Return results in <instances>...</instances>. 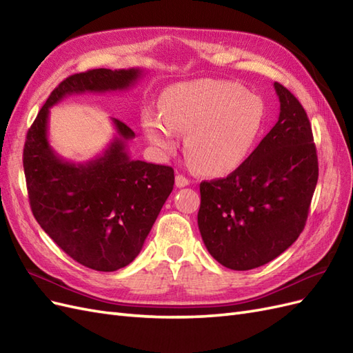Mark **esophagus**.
Returning <instances> with one entry per match:
<instances>
[{"label":"esophagus","instance_id":"obj_1","mask_svg":"<svg viewBox=\"0 0 353 353\" xmlns=\"http://www.w3.org/2000/svg\"><path fill=\"white\" fill-rule=\"evenodd\" d=\"M188 184H190V181H188L184 175H179V174H178V175L175 176V185H176V187H179V188H181V187H187Z\"/></svg>","mask_w":353,"mask_h":353}]
</instances>
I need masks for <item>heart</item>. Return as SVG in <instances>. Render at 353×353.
<instances>
[{"instance_id":"heart-1","label":"heart","mask_w":353,"mask_h":353,"mask_svg":"<svg viewBox=\"0 0 353 353\" xmlns=\"http://www.w3.org/2000/svg\"><path fill=\"white\" fill-rule=\"evenodd\" d=\"M159 112L147 110L141 125L156 150L174 153L176 132L185 134V156L199 172L225 175L252 153L265 122L259 97L236 83L197 79L170 85L159 99Z\"/></svg>"}]
</instances>
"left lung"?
Wrapping results in <instances>:
<instances>
[{
	"label": "left lung",
	"instance_id": "8db88e82",
	"mask_svg": "<svg viewBox=\"0 0 353 353\" xmlns=\"http://www.w3.org/2000/svg\"><path fill=\"white\" fill-rule=\"evenodd\" d=\"M279 121L227 178L200 184L199 230L225 268L248 271L274 261L301 236L318 181L312 128L281 83Z\"/></svg>",
	"mask_w": 353,
	"mask_h": 353
}]
</instances>
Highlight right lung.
<instances>
[{"instance_id": "obj_1", "label": "right lung", "mask_w": 353, "mask_h": 353, "mask_svg": "<svg viewBox=\"0 0 353 353\" xmlns=\"http://www.w3.org/2000/svg\"><path fill=\"white\" fill-rule=\"evenodd\" d=\"M143 69H94L72 74L50 94L26 135L23 168L32 213L72 259L112 272L130 265L174 188V169L132 160L130 126L112 119L116 134L108 148L87 162L60 157L48 141L50 109L83 92L132 88Z\"/></svg>"}]
</instances>
